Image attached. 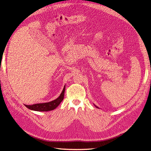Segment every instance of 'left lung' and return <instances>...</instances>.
<instances>
[{"label": "left lung", "instance_id": "8db88e82", "mask_svg": "<svg viewBox=\"0 0 151 151\" xmlns=\"http://www.w3.org/2000/svg\"><path fill=\"white\" fill-rule=\"evenodd\" d=\"M94 106H96V108H98V106H96V105H94Z\"/></svg>", "mask_w": 151, "mask_h": 151}]
</instances>
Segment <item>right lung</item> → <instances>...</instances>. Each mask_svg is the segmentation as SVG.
I'll return each mask as SVG.
<instances>
[{
	"label": "right lung",
	"mask_w": 151,
	"mask_h": 151,
	"mask_svg": "<svg viewBox=\"0 0 151 151\" xmlns=\"http://www.w3.org/2000/svg\"><path fill=\"white\" fill-rule=\"evenodd\" d=\"M65 89V85L63 87V89L62 91L60 96L53 101H50L48 103H37L31 105H27L24 104L26 108H29V109L33 111H52L53 109H55L60 103L63 101V97H64V93Z\"/></svg>",
	"instance_id": "right-lung-1"
}]
</instances>
